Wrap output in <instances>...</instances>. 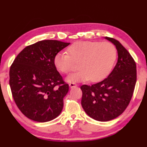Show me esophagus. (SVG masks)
I'll list each match as a JSON object with an SVG mask.
<instances>
[{
  "label": "esophagus",
  "instance_id": "obj_1",
  "mask_svg": "<svg viewBox=\"0 0 147 147\" xmlns=\"http://www.w3.org/2000/svg\"><path fill=\"white\" fill-rule=\"evenodd\" d=\"M69 86H70V88H75V87L77 86V84L74 83V82H71L70 84H69Z\"/></svg>",
  "mask_w": 147,
  "mask_h": 147
}]
</instances>
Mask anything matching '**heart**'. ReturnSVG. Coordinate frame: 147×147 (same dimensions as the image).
<instances>
[{
	"label": "heart",
	"mask_w": 147,
	"mask_h": 147,
	"mask_svg": "<svg viewBox=\"0 0 147 147\" xmlns=\"http://www.w3.org/2000/svg\"><path fill=\"white\" fill-rule=\"evenodd\" d=\"M68 53H57L54 63L59 71L67 73L73 61L78 62V70L66 78L69 82L101 80L110 73L117 58L115 46L106 41H77L69 47Z\"/></svg>",
	"instance_id": "1"
}]
</instances>
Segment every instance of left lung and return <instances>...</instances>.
Returning a JSON list of instances; mask_svg holds the SVG:
<instances>
[{"label":"left lung","instance_id":"left-lung-1","mask_svg":"<svg viewBox=\"0 0 147 147\" xmlns=\"http://www.w3.org/2000/svg\"><path fill=\"white\" fill-rule=\"evenodd\" d=\"M105 39L117 50L115 67L102 81L80 87L84 111L90 117L102 122L112 120L123 113L132 97L137 80L136 64L130 54L116 39Z\"/></svg>","mask_w":147,"mask_h":147}]
</instances>
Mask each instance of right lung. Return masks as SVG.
Instances as JSON below:
<instances>
[{
	"instance_id": "right-lung-1",
	"label": "right lung",
	"mask_w": 147,
	"mask_h": 147,
	"mask_svg": "<svg viewBox=\"0 0 147 147\" xmlns=\"http://www.w3.org/2000/svg\"><path fill=\"white\" fill-rule=\"evenodd\" d=\"M70 43L43 40L25 47L9 69V86L20 111L32 121L45 123L61 113L69 91L54 58Z\"/></svg>"
}]
</instances>
